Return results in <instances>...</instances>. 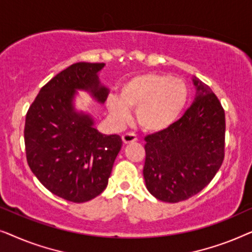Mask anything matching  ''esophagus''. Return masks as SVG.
<instances>
[{
    "label": "esophagus",
    "instance_id": "1",
    "mask_svg": "<svg viewBox=\"0 0 252 252\" xmlns=\"http://www.w3.org/2000/svg\"><path fill=\"white\" fill-rule=\"evenodd\" d=\"M123 139V142L125 144H128V143H132V142H135L137 140L136 135L134 133H125L124 135L122 136Z\"/></svg>",
    "mask_w": 252,
    "mask_h": 252
}]
</instances>
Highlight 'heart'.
<instances>
[{"mask_svg": "<svg viewBox=\"0 0 252 252\" xmlns=\"http://www.w3.org/2000/svg\"><path fill=\"white\" fill-rule=\"evenodd\" d=\"M188 98L189 89L184 80L150 72L124 82L119 98L109 96L106 105L117 122H126L129 109H136V122L141 128L161 132L180 118Z\"/></svg>", "mask_w": 252, "mask_h": 252, "instance_id": "b5f03b06", "label": "heart"}]
</instances>
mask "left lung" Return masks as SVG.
<instances>
[{
	"label": "left lung",
	"mask_w": 252,
	"mask_h": 252,
	"mask_svg": "<svg viewBox=\"0 0 252 252\" xmlns=\"http://www.w3.org/2000/svg\"><path fill=\"white\" fill-rule=\"evenodd\" d=\"M195 101L167 129L146 136L143 177L159 201L190 198L215 178L225 157V111L208 85L192 79Z\"/></svg>",
	"instance_id": "1"
}]
</instances>
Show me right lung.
I'll use <instances>...</instances> for the list:
<instances>
[{
    "label": "right lung",
    "instance_id": "right-lung-1",
    "mask_svg": "<svg viewBox=\"0 0 252 252\" xmlns=\"http://www.w3.org/2000/svg\"><path fill=\"white\" fill-rule=\"evenodd\" d=\"M104 65L72 64L41 88L26 113L30 168L48 190L73 203L91 201L104 190L123 146L122 137L99 133L93 117L73 106L77 89L105 102L109 89L97 74Z\"/></svg>",
    "mask_w": 252,
    "mask_h": 252
}]
</instances>
